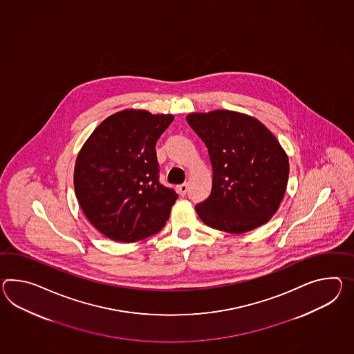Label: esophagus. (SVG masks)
I'll return each mask as SVG.
<instances>
[{
  "mask_svg": "<svg viewBox=\"0 0 354 354\" xmlns=\"http://www.w3.org/2000/svg\"><path fill=\"white\" fill-rule=\"evenodd\" d=\"M178 192H179V194H180V196H185V194H187V192H188V184H187V183L180 184V185L178 187Z\"/></svg>",
  "mask_w": 354,
  "mask_h": 354,
  "instance_id": "obj_1",
  "label": "esophagus"
}]
</instances>
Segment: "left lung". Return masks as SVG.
Listing matches in <instances>:
<instances>
[{
  "instance_id": "left-lung-1",
  "label": "left lung",
  "mask_w": 354,
  "mask_h": 354,
  "mask_svg": "<svg viewBox=\"0 0 354 354\" xmlns=\"http://www.w3.org/2000/svg\"><path fill=\"white\" fill-rule=\"evenodd\" d=\"M190 128L206 145L212 189L196 206L199 218L221 232L241 234L266 224L284 198L289 160L275 136L245 113H189Z\"/></svg>"
}]
</instances>
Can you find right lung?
Returning <instances> with one entry per match:
<instances>
[{"label":"right lung","mask_w":354,"mask_h":354,"mask_svg":"<svg viewBox=\"0 0 354 354\" xmlns=\"http://www.w3.org/2000/svg\"><path fill=\"white\" fill-rule=\"evenodd\" d=\"M173 115L122 110L104 119L82 147L74 188L89 223L115 241L158 233L178 194L158 181L157 139Z\"/></svg>","instance_id":"right-lung-1"}]
</instances>
